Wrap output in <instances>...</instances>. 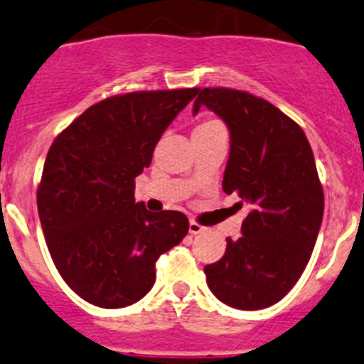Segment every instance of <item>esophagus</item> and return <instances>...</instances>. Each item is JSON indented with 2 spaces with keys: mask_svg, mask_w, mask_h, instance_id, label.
<instances>
[{
  "mask_svg": "<svg viewBox=\"0 0 364 364\" xmlns=\"http://www.w3.org/2000/svg\"><path fill=\"white\" fill-rule=\"evenodd\" d=\"M188 231H190V235H199V232H203V231H204V228H203V225L199 224V222H196V220H190Z\"/></svg>",
  "mask_w": 364,
  "mask_h": 364,
  "instance_id": "esophagus-1",
  "label": "esophagus"
}]
</instances>
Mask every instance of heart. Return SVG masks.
Returning a JSON list of instances; mask_svg holds the SVG:
<instances>
[{
    "label": "heart",
    "instance_id": "obj_1",
    "mask_svg": "<svg viewBox=\"0 0 364 364\" xmlns=\"http://www.w3.org/2000/svg\"><path fill=\"white\" fill-rule=\"evenodd\" d=\"M222 122L217 121V119H204L196 129H210V128H220Z\"/></svg>",
    "mask_w": 364,
    "mask_h": 364
}]
</instances>
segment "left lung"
Returning a JSON list of instances; mask_svg holds the SVG:
<instances>
[{"instance_id":"1","label":"left lung","mask_w":364,"mask_h":364,"mask_svg":"<svg viewBox=\"0 0 364 364\" xmlns=\"http://www.w3.org/2000/svg\"><path fill=\"white\" fill-rule=\"evenodd\" d=\"M193 114L206 107L231 132L222 188L249 206L242 236L204 267L211 294L245 311L279 302L302 276L323 217V188L311 146L287 114L245 90L197 88Z\"/></svg>"}]
</instances>
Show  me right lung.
Instances as JSON below:
<instances>
[{
    "label": "right lung",
    "instance_id": "add662e5",
    "mask_svg": "<svg viewBox=\"0 0 364 364\" xmlns=\"http://www.w3.org/2000/svg\"><path fill=\"white\" fill-rule=\"evenodd\" d=\"M197 88L110 96L55 140L37 188V208L56 270L81 299L126 308L153 288L156 261L188 232L181 211L135 203V178L149 167L161 133Z\"/></svg>",
    "mask_w": 364,
    "mask_h": 364
}]
</instances>
